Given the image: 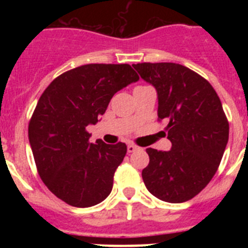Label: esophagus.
<instances>
[{
  "instance_id": "1",
  "label": "esophagus",
  "mask_w": 248,
  "mask_h": 248,
  "mask_svg": "<svg viewBox=\"0 0 248 248\" xmlns=\"http://www.w3.org/2000/svg\"><path fill=\"white\" fill-rule=\"evenodd\" d=\"M137 149H138V146L133 145V144H128V146H126V150H128V153H134Z\"/></svg>"
}]
</instances>
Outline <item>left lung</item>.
I'll use <instances>...</instances> for the list:
<instances>
[{
	"instance_id": "obj_1",
	"label": "left lung",
	"mask_w": 248,
	"mask_h": 248,
	"mask_svg": "<svg viewBox=\"0 0 248 248\" xmlns=\"http://www.w3.org/2000/svg\"><path fill=\"white\" fill-rule=\"evenodd\" d=\"M155 88L157 117L166 119L169 151L146 149L141 172L150 194L166 202H185L205 187L217 170L229 141V122L212 85L176 63L133 64Z\"/></svg>"
}]
</instances>
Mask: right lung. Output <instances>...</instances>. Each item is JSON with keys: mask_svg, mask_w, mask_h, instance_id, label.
I'll list each match as a JSON object with an SVG mask.
<instances>
[{"mask_svg": "<svg viewBox=\"0 0 248 248\" xmlns=\"http://www.w3.org/2000/svg\"><path fill=\"white\" fill-rule=\"evenodd\" d=\"M139 80L129 64H85L57 77L39 98L28 139L39 176L57 198L91 207L108 198L126 145L89 141L117 92Z\"/></svg>", "mask_w": 248, "mask_h": 248, "instance_id": "obj_1", "label": "right lung"}]
</instances>
